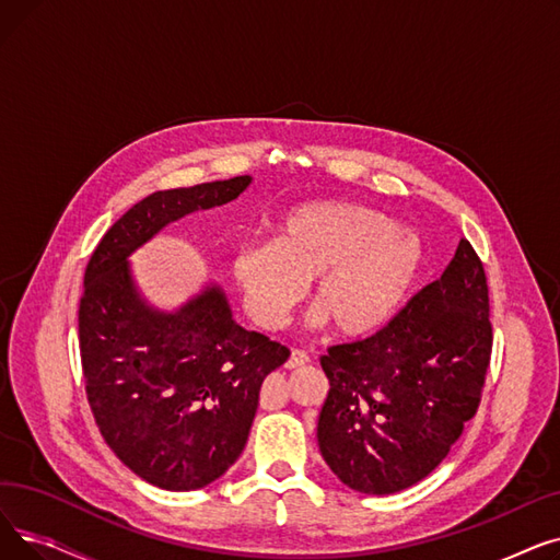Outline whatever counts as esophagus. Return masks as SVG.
Returning a JSON list of instances; mask_svg holds the SVG:
<instances>
[{"label": "esophagus", "instance_id": "obj_1", "mask_svg": "<svg viewBox=\"0 0 560 560\" xmlns=\"http://www.w3.org/2000/svg\"><path fill=\"white\" fill-rule=\"evenodd\" d=\"M308 361H311V359H308V354H306L304 349H292L290 359L285 361V368H288V370H298V368H304Z\"/></svg>", "mask_w": 560, "mask_h": 560}]
</instances>
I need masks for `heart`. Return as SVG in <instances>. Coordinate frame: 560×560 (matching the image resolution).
<instances>
[{"label":"heart","mask_w":560,"mask_h":560,"mask_svg":"<svg viewBox=\"0 0 560 560\" xmlns=\"http://www.w3.org/2000/svg\"><path fill=\"white\" fill-rule=\"evenodd\" d=\"M424 249L386 213L345 201L304 203L277 241H252L233 256V281L262 329H279L313 281L315 325L342 338L381 329L418 279Z\"/></svg>","instance_id":"obj_1"}]
</instances>
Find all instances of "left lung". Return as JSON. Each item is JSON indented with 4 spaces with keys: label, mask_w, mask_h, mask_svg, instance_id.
<instances>
[{
    "label": "left lung",
    "mask_w": 560,
    "mask_h": 560,
    "mask_svg": "<svg viewBox=\"0 0 560 560\" xmlns=\"http://www.w3.org/2000/svg\"><path fill=\"white\" fill-rule=\"evenodd\" d=\"M492 354L483 262L460 238L443 277L372 336L319 357L329 395L317 443L334 475L393 494L445 460L481 404Z\"/></svg>",
    "instance_id": "8db88e82"
}]
</instances>
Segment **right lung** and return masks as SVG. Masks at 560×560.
Masks as SVG:
<instances>
[{
	"label": "right lung",
	"mask_w": 560,
	"mask_h": 560,
	"mask_svg": "<svg viewBox=\"0 0 560 560\" xmlns=\"http://www.w3.org/2000/svg\"><path fill=\"white\" fill-rule=\"evenodd\" d=\"M249 182L152 192L104 233L85 265L79 347L88 404L115 456L163 490L203 488L238 460L262 378L290 349L235 325L215 285L176 313L150 308L127 256L167 222L226 203Z\"/></svg>",
	"instance_id": "obj_1"
}]
</instances>
